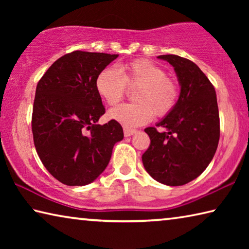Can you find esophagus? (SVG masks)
<instances>
[{"label":"esophagus","mask_w":249,"mask_h":249,"mask_svg":"<svg viewBox=\"0 0 249 249\" xmlns=\"http://www.w3.org/2000/svg\"><path fill=\"white\" fill-rule=\"evenodd\" d=\"M136 133H137L136 129H132V128H128V127H124V135H125V137L133 136V135L136 134Z\"/></svg>","instance_id":"obj_1"}]
</instances>
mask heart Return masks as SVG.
Returning a JSON list of instances; mask_svg holds the SVG:
<instances>
[{
    "label": "heart",
    "mask_w": 249,
    "mask_h": 249,
    "mask_svg": "<svg viewBox=\"0 0 249 249\" xmlns=\"http://www.w3.org/2000/svg\"><path fill=\"white\" fill-rule=\"evenodd\" d=\"M126 86L138 87L134 93L136 103L121 104L108 112V117L126 127L144 125L156 116L163 117L174 109L179 89L165 70L145 59L121 65L119 69L105 68L98 74L95 89L108 105L123 99Z\"/></svg>",
    "instance_id": "b5f03b06"
}]
</instances>
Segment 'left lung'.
Listing matches in <instances>:
<instances>
[{
	"mask_svg": "<svg viewBox=\"0 0 249 249\" xmlns=\"http://www.w3.org/2000/svg\"><path fill=\"white\" fill-rule=\"evenodd\" d=\"M158 59L174 67L180 86L174 109L156 126L147 127L150 146L142 155V165L158 182L177 187L197 178L215 154L220 140L215 89L195 62L176 54Z\"/></svg>",
	"mask_w": 249,
	"mask_h": 249,
	"instance_id": "1",
	"label": "left lung"
}]
</instances>
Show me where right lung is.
<instances>
[{
	"label": "right lung",
	"instance_id": "1",
	"mask_svg": "<svg viewBox=\"0 0 249 249\" xmlns=\"http://www.w3.org/2000/svg\"><path fill=\"white\" fill-rule=\"evenodd\" d=\"M117 57L79 50L67 53L37 84L34 144L46 169L66 185L93 182L107 167L113 147L123 140V128L116 121L98 124L105 108L95 80Z\"/></svg>",
	"mask_w": 249,
	"mask_h": 249
}]
</instances>
